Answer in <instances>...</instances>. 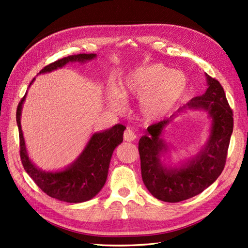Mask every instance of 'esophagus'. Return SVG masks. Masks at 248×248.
I'll list each match as a JSON object with an SVG mask.
<instances>
[{"label":"esophagus","mask_w":248,"mask_h":248,"mask_svg":"<svg viewBox=\"0 0 248 248\" xmlns=\"http://www.w3.org/2000/svg\"><path fill=\"white\" fill-rule=\"evenodd\" d=\"M136 139V134L131 129H127L124 133V140L127 141H133Z\"/></svg>","instance_id":"esophagus-1"}]
</instances>
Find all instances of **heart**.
<instances>
[{
    "label": "heart",
    "instance_id": "obj_1",
    "mask_svg": "<svg viewBox=\"0 0 248 248\" xmlns=\"http://www.w3.org/2000/svg\"><path fill=\"white\" fill-rule=\"evenodd\" d=\"M186 78L182 72L170 70L163 64H150L131 72L120 82L119 93L114 91L109 104L123 107L124 99H140V113L148 121L164 117L175 108L186 89Z\"/></svg>",
    "mask_w": 248,
    "mask_h": 248
}]
</instances>
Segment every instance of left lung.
Returning <instances> with one entry per match:
<instances>
[{"label":"left lung","mask_w":248,"mask_h":248,"mask_svg":"<svg viewBox=\"0 0 248 248\" xmlns=\"http://www.w3.org/2000/svg\"><path fill=\"white\" fill-rule=\"evenodd\" d=\"M209 87L203 94L193 98L178 109H204L212 118L211 133L199 154L181 167L167 168L162 164L161 155L167 150L162 133L172 118L164 119L147 128L139 141L141 178L148 191L166 202H179L204 191L222 173L233 130V113L220 83L209 75Z\"/></svg>","instance_id":"left-lung-1"}]
</instances>
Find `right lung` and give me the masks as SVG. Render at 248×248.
<instances>
[{"mask_svg": "<svg viewBox=\"0 0 248 248\" xmlns=\"http://www.w3.org/2000/svg\"><path fill=\"white\" fill-rule=\"evenodd\" d=\"M96 56L97 55L93 53L69 55L51 62L44 69H41L39 73L56 70L64 67L68 62H84L86 61H92ZM34 80L35 78H33V81ZM33 81L30 83V85ZM25 97L26 93L19 102L17 114H16L19 129L20 157L25 171L40 187L41 191L49 195L50 197L59 199L61 202L78 203L87 202L96 196L107 181L108 166L113 152L116 147L123 143L124 131L125 129L124 125L116 124L103 132L94 133L80 156L65 170L55 172L41 170L30 160L28 151H26L22 129H21V110H22V104Z\"/></svg>", "mask_w": 248, "mask_h": 248, "instance_id": "obj_1", "label": "right lung"}]
</instances>
